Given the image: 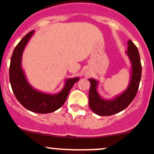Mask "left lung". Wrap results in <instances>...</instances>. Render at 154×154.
I'll return each mask as SVG.
<instances>
[{"label":"left lung","mask_w":154,"mask_h":154,"mask_svg":"<svg viewBox=\"0 0 154 154\" xmlns=\"http://www.w3.org/2000/svg\"><path fill=\"white\" fill-rule=\"evenodd\" d=\"M127 51H126L131 66L129 85L124 92L112 99H104L97 91L99 81L89 78L91 83L88 93V105L92 112L100 116H112L119 113L129 106L138 92L142 76V66L138 50L132 41L128 40Z\"/></svg>","instance_id":"1"}]
</instances>
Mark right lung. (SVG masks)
Returning a JSON list of instances; mask_svg holds the SVG:
<instances>
[{"label":"right lung","mask_w":154,"mask_h":154,"mask_svg":"<svg viewBox=\"0 0 154 154\" xmlns=\"http://www.w3.org/2000/svg\"><path fill=\"white\" fill-rule=\"evenodd\" d=\"M34 32L35 31H32L27 34L14 49L9 67L10 84L15 97L26 109L35 113H51L64 104L69 92L73 85L79 81V77L66 79L63 88L56 94L42 92L34 88L26 78L21 65L25 47Z\"/></svg>","instance_id":"right-lung-1"}]
</instances>
